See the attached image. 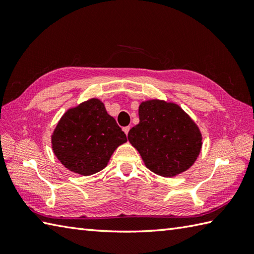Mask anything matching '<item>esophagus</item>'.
Listing matches in <instances>:
<instances>
[{
	"instance_id": "esophagus-1",
	"label": "esophagus",
	"mask_w": 254,
	"mask_h": 254,
	"mask_svg": "<svg viewBox=\"0 0 254 254\" xmlns=\"http://www.w3.org/2000/svg\"><path fill=\"white\" fill-rule=\"evenodd\" d=\"M128 131H130V127H123V132H124V133H126V134H127V133H128Z\"/></svg>"
}]
</instances>
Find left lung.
Instances as JSON below:
<instances>
[{"instance_id":"left-lung-1","label":"left lung","mask_w":254,"mask_h":254,"mask_svg":"<svg viewBox=\"0 0 254 254\" xmlns=\"http://www.w3.org/2000/svg\"><path fill=\"white\" fill-rule=\"evenodd\" d=\"M139 123L127 134L147 168L163 177L179 175L194 164L202 147V135L192 119L176 104L144 101Z\"/></svg>"}]
</instances>
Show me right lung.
<instances>
[{
    "mask_svg": "<svg viewBox=\"0 0 254 254\" xmlns=\"http://www.w3.org/2000/svg\"><path fill=\"white\" fill-rule=\"evenodd\" d=\"M127 141L99 99L67 110L52 135V148L64 167L90 176L107 166L115 149Z\"/></svg>",
    "mask_w": 254,
    "mask_h": 254,
    "instance_id": "add662e5",
    "label": "right lung"
}]
</instances>
